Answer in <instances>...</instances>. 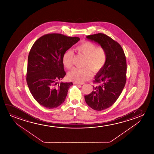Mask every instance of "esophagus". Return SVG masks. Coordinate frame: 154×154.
<instances>
[{"mask_svg": "<svg viewBox=\"0 0 154 154\" xmlns=\"http://www.w3.org/2000/svg\"><path fill=\"white\" fill-rule=\"evenodd\" d=\"M74 84L76 85H80L84 84V83H79V82H74Z\"/></svg>", "mask_w": 154, "mask_h": 154, "instance_id": "1", "label": "esophagus"}]
</instances>
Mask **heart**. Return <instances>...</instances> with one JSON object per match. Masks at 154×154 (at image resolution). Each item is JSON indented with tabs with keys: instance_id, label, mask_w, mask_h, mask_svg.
I'll use <instances>...</instances> for the list:
<instances>
[{
	"instance_id": "obj_1",
	"label": "heart",
	"mask_w": 154,
	"mask_h": 154,
	"mask_svg": "<svg viewBox=\"0 0 154 154\" xmlns=\"http://www.w3.org/2000/svg\"><path fill=\"white\" fill-rule=\"evenodd\" d=\"M76 51L86 57L84 66H88L94 72H99L105 65L107 55L105 49L102 47H97L89 42H83L76 47ZM74 53L72 51H66L63 56V63L68 69L72 66ZM68 78L70 80L82 82L88 80L91 76V72L89 68H75L68 73Z\"/></svg>"
}]
</instances>
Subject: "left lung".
I'll list each match as a JSON object with an SVG mask.
<instances>
[{
  "label": "left lung",
  "instance_id": "left-lung-1",
  "mask_svg": "<svg viewBox=\"0 0 154 154\" xmlns=\"http://www.w3.org/2000/svg\"><path fill=\"white\" fill-rule=\"evenodd\" d=\"M86 38L103 47L107 55L105 65L95 76L94 82L98 85L85 96L90 107L100 111L112 105L122 92L126 82V60L120 45L106 35L99 33Z\"/></svg>",
  "mask_w": 154,
  "mask_h": 154
}]
</instances>
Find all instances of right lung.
Listing matches in <instances>:
<instances>
[{
  "label": "right lung",
  "mask_w": 154,
  "mask_h": 154,
  "mask_svg": "<svg viewBox=\"0 0 154 154\" xmlns=\"http://www.w3.org/2000/svg\"><path fill=\"white\" fill-rule=\"evenodd\" d=\"M80 38L47 34L36 40L28 57L26 80L30 91L40 105L48 109L65 101L70 82L59 83L65 76L63 56Z\"/></svg>",
  "instance_id": "1"
}]
</instances>
